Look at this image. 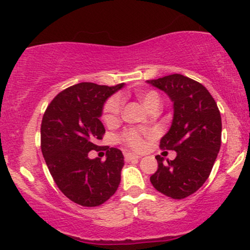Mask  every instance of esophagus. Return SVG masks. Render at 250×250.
Masks as SVG:
<instances>
[{"label": "esophagus", "mask_w": 250, "mask_h": 250, "mask_svg": "<svg viewBox=\"0 0 250 250\" xmlns=\"http://www.w3.org/2000/svg\"><path fill=\"white\" fill-rule=\"evenodd\" d=\"M140 157H141L140 155H136L134 153H125V161H127V162L133 161V160H139Z\"/></svg>", "instance_id": "34e87169"}]
</instances>
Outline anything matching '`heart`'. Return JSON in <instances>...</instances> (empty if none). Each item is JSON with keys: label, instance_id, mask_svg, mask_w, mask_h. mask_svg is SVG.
<instances>
[{"label": "heart", "instance_id": "heart-1", "mask_svg": "<svg viewBox=\"0 0 250 250\" xmlns=\"http://www.w3.org/2000/svg\"><path fill=\"white\" fill-rule=\"evenodd\" d=\"M137 97L145 105L147 110H151L153 108H159L161 104V97L156 91L148 90V91H140L137 93ZM122 102L121 99L117 96L111 97L105 103L104 109H103V120L107 123H114L119 119L120 113H121ZM153 133L151 131H142L137 129H128L120 136V140L127 145L128 147L136 149H142L145 147V137H151Z\"/></svg>", "mask_w": 250, "mask_h": 250}]
</instances>
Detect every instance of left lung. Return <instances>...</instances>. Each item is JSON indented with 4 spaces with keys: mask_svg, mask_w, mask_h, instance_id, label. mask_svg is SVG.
Here are the masks:
<instances>
[{
    "mask_svg": "<svg viewBox=\"0 0 250 250\" xmlns=\"http://www.w3.org/2000/svg\"><path fill=\"white\" fill-rule=\"evenodd\" d=\"M147 83L165 91L174 103L173 122L160 147L176 151L173 161L155 156L159 168L150 182L166 196L185 199L202 187L213 169L221 147L220 110L205 85L181 74Z\"/></svg>",
    "mask_w": 250,
    "mask_h": 250,
    "instance_id": "8db88e82",
    "label": "left lung"
}]
</instances>
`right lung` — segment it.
I'll list each match as a JSON object with an SVG mask.
<instances>
[{
    "instance_id": "add662e5",
    "label": "right lung",
    "mask_w": 250,
    "mask_h": 250,
    "mask_svg": "<svg viewBox=\"0 0 250 250\" xmlns=\"http://www.w3.org/2000/svg\"><path fill=\"white\" fill-rule=\"evenodd\" d=\"M125 83L108 87L82 82L54 97L41 125V149L56 186L83 207H96L110 199L121 181L125 160L120 149L100 147L105 129L100 117L109 96ZM107 150V159L91 160L90 150Z\"/></svg>"
}]
</instances>
